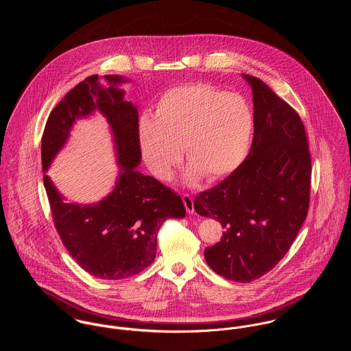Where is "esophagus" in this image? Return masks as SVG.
<instances>
[{"mask_svg":"<svg viewBox=\"0 0 351 351\" xmlns=\"http://www.w3.org/2000/svg\"><path fill=\"white\" fill-rule=\"evenodd\" d=\"M182 201H184V205H185V209L188 213H193L195 212V202L192 196L189 195H182Z\"/></svg>","mask_w":351,"mask_h":351,"instance_id":"obj_1","label":"esophagus"}]
</instances>
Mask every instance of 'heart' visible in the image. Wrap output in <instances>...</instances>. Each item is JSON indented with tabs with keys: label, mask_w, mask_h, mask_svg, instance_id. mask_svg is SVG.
<instances>
[{
	"label": "heart",
	"mask_w": 351,
	"mask_h": 351,
	"mask_svg": "<svg viewBox=\"0 0 351 351\" xmlns=\"http://www.w3.org/2000/svg\"><path fill=\"white\" fill-rule=\"evenodd\" d=\"M254 131L249 102L208 84L171 88L156 104L155 117L143 114L138 138L151 173L170 178L181 160L182 147L191 163L185 180L195 184L201 176L217 181L245 160Z\"/></svg>",
	"instance_id": "obj_1"
}]
</instances>
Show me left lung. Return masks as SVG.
Instances as JSON below:
<instances>
[{"label": "left lung", "mask_w": 351, "mask_h": 351, "mask_svg": "<svg viewBox=\"0 0 351 351\" xmlns=\"http://www.w3.org/2000/svg\"><path fill=\"white\" fill-rule=\"evenodd\" d=\"M254 104V138L242 165L195 199L201 216L226 228L204 256L219 276L250 282L291 249L306 217L311 154L299 113L263 81L243 74Z\"/></svg>", "instance_id": "8db88e82"}]
</instances>
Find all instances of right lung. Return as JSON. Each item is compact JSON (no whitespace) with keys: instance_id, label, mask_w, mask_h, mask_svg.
Segmentation results:
<instances>
[{"instance_id":"obj_1","label":"right lung","mask_w":351,"mask_h":351,"mask_svg":"<svg viewBox=\"0 0 351 351\" xmlns=\"http://www.w3.org/2000/svg\"><path fill=\"white\" fill-rule=\"evenodd\" d=\"M105 80L109 88L101 86L97 74L88 77L52 109L42 138V166L46 173L77 119L95 110L106 119L120 167L113 191L100 202L81 205L66 202L47 174L43 182L55 228L74 261L96 278L121 280L151 265L160 226L167 219L185 217L186 210L177 193L136 170L142 159L139 114L117 88L128 80Z\"/></svg>"}]
</instances>
